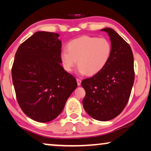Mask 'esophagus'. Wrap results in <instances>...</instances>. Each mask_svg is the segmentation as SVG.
<instances>
[{"label": "esophagus", "instance_id": "1", "mask_svg": "<svg viewBox=\"0 0 151 151\" xmlns=\"http://www.w3.org/2000/svg\"><path fill=\"white\" fill-rule=\"evenodd\" d=\"M76 81H77V84H78V86H80V85L81 84V82H82V81H81L80 79H78V78L76 79Z\"/></svg>", "mask_w": 151, "mask_h": 151}]
</instances>
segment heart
<instances>
[{
  "mask_svg": "<svg viewBox=\"0 0 151 151\" xmlns=\"http://www.w3.org/2000/svg\"><path fill=\"white\" fill-rule=\"evenodd\" d=\"M67 48L60 53L65 70L71 72L78 62V72L88 76L99 73L106 66L112 51V44L108 39L86 35L69 41Z\"/></svg>",
  "mask_w": 151,
  "mask_h": 151,
  "instance_id": "heart-1",
  "label": "heart"
}]
</instances>
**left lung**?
Returning <instances> with one entry per match:
<instances>
[{
  "label": "left lung",
  "mask_w": 151,
  "mask_h": 151,
  "mask_svg": "<svg viewBox=\"0 0 151 151\" xmlns=\"http://www.w3.org/2000/svg\"><path fill=\"white\" fill-rule=\"evenodd\" d=\"M101 30L110 37L112 55L99 73L82 80L86 91L82 103L92 118L108 121L119 115L127 104L134 82V62L130 45L115 30Z\"/></svg>",
  "instance_id": "1"
}]
</instances>
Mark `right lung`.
<instances>
[{
	"instance_id": "1",
	"label": "right lung",
	"mask_w": 151,
	"mask_h": 151,
	"mask_svg": "<svg viewBox=\"0 0 151 151\" xmlns=\"http://www.w3.org/2000/svg\"><path fill=\"white\" fill-rule=\"evenodd\" d=\"M59 35L39 31L17 49L12 69L17 102L26 115L46 123L62 112L78 86L61 66Z\"/></svg>"
}]
</instances>
